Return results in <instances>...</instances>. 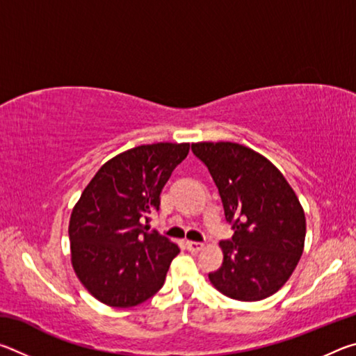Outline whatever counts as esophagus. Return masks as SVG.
<instances>
[{
    "mask_svg": "<svg viewBox=\"0 0 356 356\" xmlns=\"http://www.w3.org/2000/svg\"><path fill=\"white\" fill-rule=\"evenodd\" d=\"M186 248L191 252H200L201 250H204V243L200 242H186Z\"/></svg>",
    "mask_w": 356,
    "mask_h": 356,
    "instance_id": "34e87169",
    "label": "esophagus"
}]
</instances>
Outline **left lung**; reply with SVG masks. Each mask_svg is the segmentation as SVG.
Here are the masks:
<instances>
[{"label": "left lung", "mask_w": 356, "mask_h": 356, "mask_svg": "<svg viewBox=\"0 0 356 356\" xmlns=\"http://www.w3.org/2000/svg\"><path fill=\"white\" fill-rule=\"evenodd\" d=\"M218 186L234 236L209 280L238 301H259L286 284L303 254L306 218L297 195L272 161L242 144L193 143Z\"/></svg>", "instance_id": "1"}]
</instances>
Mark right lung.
<instances>
[{"label": "right lung", "mask_w": 356, "mask_h": 356, "mask_svg": "<svg viewBox=\"0 0 356 356\" xmlns=\"http://www.w3.org/2000/svg\"><path fill=\"white\" fill-rule=\"evenodd\" d=\"M188 143L143 144L113 156L95 172L69 222L72 265L100 303L131 308L163 286L180 250L143 221L160 207V193Z\"/></svg>", "instance_id": "add662e5"}]
</instances>
